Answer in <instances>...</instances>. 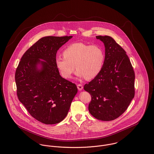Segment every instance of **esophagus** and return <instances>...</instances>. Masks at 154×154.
<instances>
[{"mask_svg":"<svg viewBox=\"0 0 154 154\" xmlns=\"http://www.w3.org/2000/svg\"><path fill=\"white\" fill-rule=\"evenodd\" d=\"M77 88L79 89V91H81L83 89V87L81 84H78V85H77Z\"/></svg>","mask_w":154,"mask_h":154,"instance_id":"esophagus-1","label":"esophagus"}]
</instances>
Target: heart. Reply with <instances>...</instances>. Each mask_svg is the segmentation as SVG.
I'll return each instance as SVG.
<instances>
[{"label": "heart", "instance_id": "1", "mask_svg": "<svg viewBox=\"0 0 154 154\" xmlns=\"http://www.w3.org/2000/svg\"><path fill=\"white\" fill-rule=\"evenodd\" d=\"M63 56H57L55 64L65 79L71 78L75 67L78 77L87 79L95 78L103 67L105 57L104 51L100 46L83 43L69 45L64 50Z\"/></svg>", "mask_w": 154, "mask_h": 154}]
</instances>
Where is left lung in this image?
<instances>
[{
  "label": "left lung",
  "mask_w": 154,
  "mask_h": 154,
  "mask_svg": "<svg viewBox=\"0 0 154 154\" xmlns=\"http://www.w3.org/2000/svg\"><path fill=\"white\" fill-rule=\"evenodd\" d=\"M105 47V59L100 73L84 85L91 95L88 110L98 120L118 118L134 96V72L124 49L110 36H96Z\"/></svg>",
  "instance_id": "left-lung-1"
}]
</instances>
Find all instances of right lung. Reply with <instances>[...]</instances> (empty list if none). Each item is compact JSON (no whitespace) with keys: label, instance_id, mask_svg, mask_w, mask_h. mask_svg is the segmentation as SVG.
I'll list each match as a JSON object with an SVG mask.
<instances>
[{"label":"right lung","instance_id":"1","mask_svg":"<svg viewBox=\"0 0 154 154\" xmlns=\"http://www.w3.org/2000/svg\"><path fill=\"white\" fill-rule=\"evenodd\" d=\"M72 37L40 38L23 54L16 70L19 100L32 117L44 124L62 122L78 92L76 85L63 78L55 64L57 50Z\"/></svg>","mask_w":154,"mask_h":154}]
</instances>
